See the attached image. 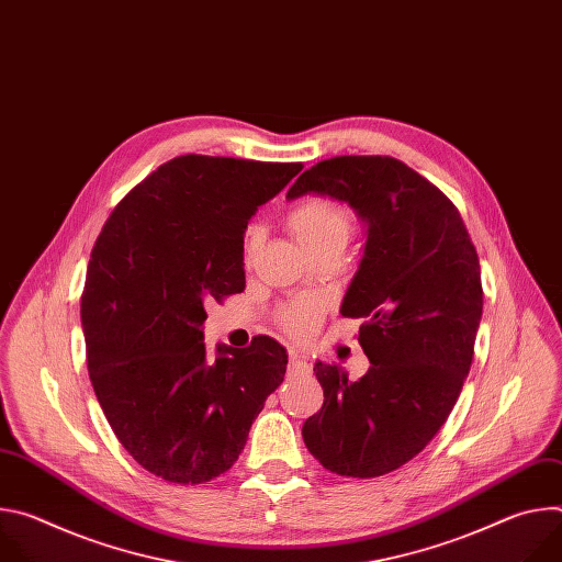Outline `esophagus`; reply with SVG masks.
Masks as SVG:
<instances>
[{
  "instance_id": "34e87169",
  "label": "esophagus",
  "mask_w": 562,
  "mask_h": 562,
  "mask_svg": "<svg viewBox=\"0 0 562 562\" xmlns=\"http://www.w3.org/2000/svg\"><path fill=\"white\" fill-rule=\"evenodd\" d=\"M306 369H308L306 360H304L297 351H289V371H291V373H302V371H306Z\"/></svg>"
}]
</instances>
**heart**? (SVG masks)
Returning a JSON list of instances; mask_svg holds the SVG:
<instances>
[{"mask_svg": "<svg viewBox=\"0 0 562 562\" xmlns=\"http://www.w3.org/2000/svg\"><path fill=\"white\" fill-rule=\"evenodd\" d=\"M286 224L297 243L313 256L342 254L353 235V217L351 213L334 200L313 198L286 215ZM260 245V228L249 226L243 237V258L249 265ZM280 327L293 338H308L319 323V306L313 300H295L278 313Z\"/></svg>", "mask_w": 562, "mask_h": 562, "instance_id": "heart-1", "label": "heart"}]
</instances>
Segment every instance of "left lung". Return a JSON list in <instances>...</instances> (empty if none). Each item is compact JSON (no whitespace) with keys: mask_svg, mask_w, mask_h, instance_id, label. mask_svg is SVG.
<instances>
[{"mask_svg":"<svg viewBox=\"0 0 562 562\" xmlns=\"http://www.w3.org/2000/svg\"><path fill=\"white\" fill-rule=\"evenodd\" d=\"M347 202L367 222V245L340 313L362 317L369 371L351 382L315 362L323 409L302 438L325 469L384 475L418 456L449 418L473 360L483 315L480 262L453 202L389 155L317 162L289 189Z\"/></svg>","mask_w":562,"mask_h":562,"instance_id":"left-lung-1","label":"left lung"}]
</instances>
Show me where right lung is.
I'll use <instances>...</instances> for the list:
<instances>
[{
    "mask_svg": "<svg viewBox=\"0 0 562 562\" xmlns=\"http://www.w3.org/2000/svg\"><path fill=\"white\" fill-rule=\"evenodd\" d=\"M300 162L180 155L111 213L91 251L82 329L100 407L150 473L200 485L243 453L286 351L273 338L206 356V304L245 291L243 237Z\"/></svg>",
    "mask_w": 562,
    "mask_h": 562,
    "instance_id": "1",
    "label": "right lung"
}]
</instances>
